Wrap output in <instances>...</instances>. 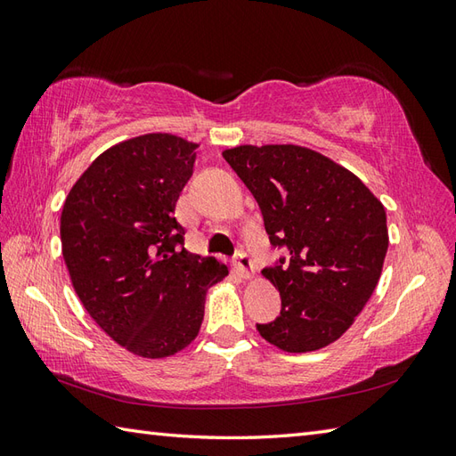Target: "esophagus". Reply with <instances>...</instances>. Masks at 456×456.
<instances>
[{
	"label": "esophagus",
	"mask_w": 456,
	"mask_h": 456,
	"mask_svg": "<svg viewBox=\"0 0 456 456\" xmlns=\"http://www.w3.org/2000/svg\"><path fill=\"white\" fill-rule=\"evenodd\" d=\"M235 266L243 278H255V266L245 248H237L235 253Z\"/></svg>",
	"instance_id": "34e87169"
}]
</instances>
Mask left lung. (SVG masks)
Returning <instances> with one entry per match:
<instances>
[{
  "label": "left lung",
  "instance_id": "obj_1",
  "mask_svg": "<svg viewBox=\"0 0 456 456\" xmlns=\"http://www.w3.org/2000/svg\"><path fill=\"white\" fill-rule=\"evenodd\" d=\"M223 159L255 196L270 243L289 255L263 270L282 309L274 322L256 323L258 333L286 353L331 345L380 280L384 206L353 172L297 144H240Z\"/></svg>",
  "mask_w": 456,
  "mask_h": 456
}]
</instances>
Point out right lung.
Returning a JSON list of instances; mask_svg holds the SVG:
<instances>
[{
    "instance_id": "obj_1",
    "label": "right lung",
    "mask_w": 456,
    "mask_h": 456,
    "mask_svg": "<svg viewBox=\"0 0 456 456\" xmlns=\"http://www.w3.org/2000/svg\"><path fill=\"white\" fill-rule=\"evenodd\" d=\"M196 142L149 133L102 152L64 201L62 256L86 312L142 358L172 356L198 337L206 292L229 274L183 248L174 217Z\"/></svg>"
}]
</instances>
